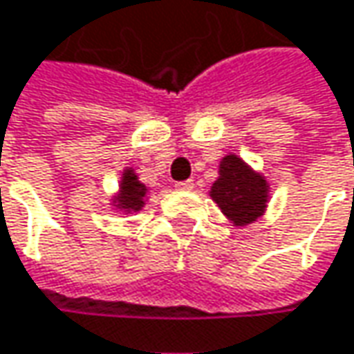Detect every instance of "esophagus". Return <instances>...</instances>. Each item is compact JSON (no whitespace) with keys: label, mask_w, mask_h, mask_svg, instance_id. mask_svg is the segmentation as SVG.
Instances as JSON below:
<instances>
[{"label":"esophagus","mask_w":354,"mask_h":354,"mask_svg":"<svg viewBox=\"0 0 354 354\" xmlns=\"http://www.w3.org/2000/svg\"><path fill=\"white\" fill-rule=\"evenodd\" d=\"M174 186H176V190H192L194 182L192 180H182V182H176Z\"/></svg>","instance_id":"34e87169"}]
</instances>
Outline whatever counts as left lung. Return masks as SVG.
Returning a JSON list of instances; mask_svg holds the SVG:
<instances>
[{
    "label": "left lung",
    "mask_w": 354,
    "mask_h": 354,
    "mask_svg": "<svg viewBox=\"0 0 354 354\" xmlns=\"http://www.w3.org/2000/svg\"><path fill=\"white\" fill-rule=\"evenodd\" d=\"M210 196L235 225H245L255 221L266 209L268 186L263 178L253 174L243 164V160L227 156L221 162V178L212 184Z\"/></svg>",
    "instance_id": "obj_1"
}]
</instances>
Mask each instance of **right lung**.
<instances>
[{"instance_id": "add662e5", "label": "right lung", "mask_w": 354, "mask_h": 354, "mask_svg": "<svg viewBox=\"0 0 354 354\" xmlns=\"http://www.w3.org/2000/svg\"><path fill=\"white\" fill-rule=\"evenodd\" d=\"M144 196H145V186L138 182L136 174L129 170L125 172V178H123V188H121V194H119V203L123 209H131V210H140V207L144 205Z\"/></svg>"}]
</instances>
